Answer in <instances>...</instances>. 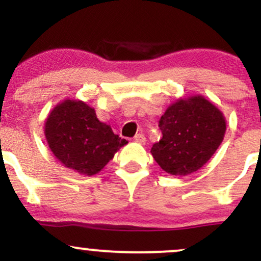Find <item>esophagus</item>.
I'll return each mask as SVG.
<instances>
[{
  "label": "esophagus",
  "instance_id": "1",
  "mask_svg": "<svg viewBox=\"0 0 261 261\" xmlns=\"http://www.w3.org/2000/svg\"><path fill=\"white\" fill-rule=\"evenodd\" d=\"M134 140L136 141V142H139V143H145L146 137H145V135L141 133V134H136V135H135Z\"/></svg>",
  "mask_w": 261,
  "mask_h": 261
}]
</instances>
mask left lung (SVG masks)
Segmentation results:
<instances>
[{"mask_svg":"<svg viewBox=\"0 0 261 261\" xmlns=\"http://www.w3.org/2000/svg\"><path fill=\"white\" fill-rule=\"evenodd\" d=\"M158 126L163 136L151 153L164 172L176 176L191 174L207 163L226 133L222 112L202 95L176 100Z\"/></svg>","mask_w":261,"mask_h":261,"instance_id":"8db88e82","label":"left lung"}]
</instances>
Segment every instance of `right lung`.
I'll use <instances>...</instances> for the list:
<instances>
[{
  "mask_svg": "<svg viewBox=\"0 0 261 261\" xmlns=\"http://www.w3.org/2000/svg\"><path fill=\"white\" fill-rule=\"evenodd\" d=\"M45 137L60 163L83 175H94L106 167L127 141L98 120L95 110L82 100L66 99L45 121Z\"/></svg>",
  "mask_w": 261,
  "mask_h": 261,
  "instance_id": "obj_1",
  "label": "right lung"
}]
</instances>
